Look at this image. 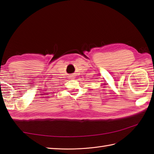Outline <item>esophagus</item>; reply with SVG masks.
Listing matches in <instances>:
<instances>
[{
	"mask_svg": "<svg viewBox=\"0 0 154 154\" xmlns=\"http://www.w3.org/2000/svg\"><path fill=\"white\" fill-rule=\"evenodd\" d=\"M70 78H71V79H74V76H73V75H72V76H71V77Z\"/></svg>",
	"mask_w": 154,
	"mask_h": 154,
	"instance_id": "obj_1",
	"label": "esophagus"
}]
</instances>
